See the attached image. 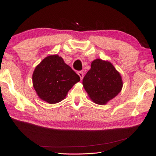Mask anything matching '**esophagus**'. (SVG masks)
Returning <instances> with one entry per match:
<instances>
[{
    "label": "esophagus",
    "mask_w": 156,
    "mask_h": 156,
    "mask_svg": "<svg viewBox=\"0 0 156 156\" xmlns=\"http://www.w3.org/2000/svg\"><path fill=\"white\" fill-rule=\"evenodd\" d=\"M78 76H80V80H82V78H83V76H84V73L82 72V71H80V72H78Z\"/></svg>",
    "instance_id": "esophagus-1"
}]
</instances>
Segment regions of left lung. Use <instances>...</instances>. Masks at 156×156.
Wrapping results in <instances>:
<instances>
[{"label":"left lung","mask_w":156,"mask_h":156,"mask_svg":"<svg viewBox=\"0 0 156 156\" xmlns=\"http://www.w3.org/2000/svg\"><path fill=\"white\" fill-rule=\"evenodd\" d=\"M91 100L98 105H106L122 90L121 76L110 62L96 59L82 81Z\"/></svg>","instance_id":"8db88e82"}]
</instances>
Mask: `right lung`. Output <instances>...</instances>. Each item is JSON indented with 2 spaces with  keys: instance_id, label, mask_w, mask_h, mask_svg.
I'll list each match as a JSON object with an SVG mask.
<instances>
[{
  "instance_id": "obj_1",
  "label": "right lung",
  "mask_w": 156,
  "mask_h": 156,
  "mask_svg": "<svg viewBox=\"0 0 156 156\" xmlns=\"http://www.w3.org/2000/svg\"><path fill=\"white\" fill-rule=\"evenodd\" d=\"M32 80L39 98L49 104H55L66 97L80 78L62 57L55 54L47 56L36 66Z\"/></svg>"
}]
</instances>
